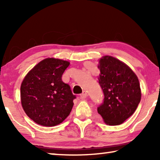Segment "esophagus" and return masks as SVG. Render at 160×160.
I'll use <instances>...</instances> for the list:
<instances>
[{"instance_id": "esophagus-1", "label": "esophagus", "mask_w": 160, "mask_h": 160, "mask_svg": "<svg viewBox=\"0 0 160 160\" xmlns=\"http://www.w3.org/2000/svg\"><path fill=\"white\" fill-rule=\"evenodd\" d=\"M87 96H88V94H87V92H86L85 91H83L82 93L80 94V98L82 99H85L86 97H87Z\"/></svg>"}]
</instances>
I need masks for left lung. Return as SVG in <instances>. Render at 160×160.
Instances as JSON below:
<instances>
[{"mask_svg": "<svg viewBox=\"0 0 160 160\" xmlns=\"http://www.w3.org/2000/svg\"><path fill=\"white\" fill-rule=\"evenodd\" d=\"M98 68L104 98L97 112L108 125H120L133 114L141 99L139 80L126 64L112 56L102 57Z\"/></svg>", "mask_w": 160, "mask_h": 160, "instance_id": "left-lung-1", "label": "left lung"}]
</instances>
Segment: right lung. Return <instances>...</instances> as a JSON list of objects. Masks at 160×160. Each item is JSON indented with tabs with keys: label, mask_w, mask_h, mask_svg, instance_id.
I'll return each instance as SVG.
<instances>
[{
	"label": "right lung",
	"mask_w": 160,
	"mask_h": 160,
	"mask_svg": "<svg viewBox=\"0 0 160 160\" xmlns=\"http://www.w3.org/2000/svg\"><path fill=\"white\" fill-rule=\"evenodd\" d=\"M68 61L48 58L40 61L22 82L20 97L26 114L35 123L55 126L66 119L73 107L70 87L62 81Z\"/></svg>",
	"instance_id": "obj_1"
}]
</instances>
